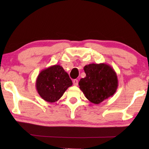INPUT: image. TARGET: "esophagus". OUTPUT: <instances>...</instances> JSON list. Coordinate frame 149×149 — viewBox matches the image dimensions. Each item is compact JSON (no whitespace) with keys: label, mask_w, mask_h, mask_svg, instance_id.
<instances>
[{"label":"esophagus","mask_w":149,"mask_h":149,"mask_svg":"<svg viewBox=\"0 0 149 149\" xmlns=\"http://www.w3.org/2000/svg\"><path fill=\"white\" fill-rule=\"evenodd\" d=\"M73 83H74V86H77V85H78V80L74 79V81H73Z\"/></svg>","instance_id":"obj_1"}]
</instances>
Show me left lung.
<instances>
[{
  "label": "left lung",
  "instance_id": "obj_1",
  "mask_svg": "<svg viewBox=\"0 0 149 149\" xmlns=\"http://www.w3.org/2000/svg\"><path fill=\"white\" fill-rule=\"evenodd\" d=\"M86 77L79 83L80 90L86 99L99 104L112 97L118 86L117 75L114 69L106 63H91L84 67Z\"/></svg>",
  "mask_w": 149,
  "mask_h": 149
}]
</instances>
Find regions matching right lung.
<instances>
[{
  "label": "right lung",
  "mask_w": 149,
  "mask_h": 149,
  "mask_svg": "<svg viewBox=\"0 0 149 149\" xmlns=\"http://www.w3.org/2000/svg\"><path fill=\"white\" fill-rule=\"evenodd\" d=\"M72 85L68 74L61 66L55 65L40 72L36 79L38 93L48 102H55Z\"/></svg>",
  "instance_id": "right-lung-1"
}]
</instances>
